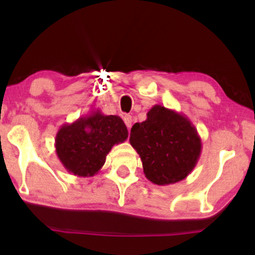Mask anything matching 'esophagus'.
I'll return each mask as SVG.
<instances>
[{
    "instance_id": "34e87169",
    "label": "esophagus",
    "mask_w": 255,
    "mask_h": 255,
    "mask_svg": "<svg viewBox=\"0 0 255 255\" xmlns=\"http://www.w3.org/2000/svg\"><path fill=\"white\" fill-rule=\"evenodd\" d=\"M124 121H125L126 126H127V128L131 127V116L130 115H125L124 116Z\"/></svg>"
}]
</instances>
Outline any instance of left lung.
Wrapping results in <instances>:
<instances>
[{"label": "left lung", "instance_id": "8db88e82", "mask_svg": "<svg viewBox=\"0 0 255 255\" xmlns=\"http://www.w3.org/2000/svg\"><path fill=\"white\" fill-rule=\"evenodd\" d=\"M129 142L140 156L146 178L158 186L186 178L201 153V139L189 119L158 104L144 122L131 127Z\"/></svg>", "mask_w": 255, "mask_h": 255}]
</instances>
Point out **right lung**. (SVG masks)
I'll use <instances>...</instances> for the list:
<instances>
[{
    "mask_svg": "<svg viewBox=\"0 0 255 255\" xmlns=\"http://www.w3.org/2000/svg\"><path fill=\"white\" fill-rule=\"evenodd\" d=\"M128 130L120 116L104 115L99 110L60 128L55 147L66 170L75 176L91 177L104 165L114 145L124 142Z\"/></svg>",
    "mask_w": 255,
    "mask_h": 255,
    "instance_id": "obj_1",
    "label": "right lung"
}]
</instances>
